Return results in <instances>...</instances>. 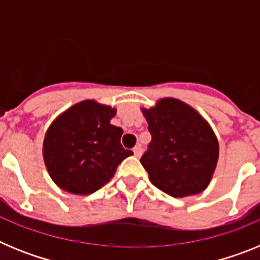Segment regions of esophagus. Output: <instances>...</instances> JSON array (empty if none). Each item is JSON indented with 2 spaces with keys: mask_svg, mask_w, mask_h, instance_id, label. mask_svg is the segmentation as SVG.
<instances>
[{
  "mask_svg": "<svg viewBox=\"0 0 260 260\" xmlns=\"http://www.w3.org/2000/svg\"><path fill=\"white\" fill-rule=\"evenodd\" d=\"M133 151H134V155L137 156V157H141L142 152H143V148H142V146H135Z\"/></svg>",
  "mask_w": 260,
  "mask_h": 260,
  "instance_id": "esophagus-1",
  "label": "esophagus"
}]
</instances>
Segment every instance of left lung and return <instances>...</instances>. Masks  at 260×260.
Returning <instances> with one entry per match:
<instances>
[{
    "instance_id": "obj_1",
    "label": "left lung",
    "mask_w": 260,
    "mask_h": 260,
    "mask_svg": "<svg viewBox=\"0 0 260 260\" xmlns=\"http://www.w3.org/2000/svg\"><path fill=\"white\" fill-rule=\"evenodd\" d=\"M142 112L152 139L141 162L151 182L174 198L203 191L219 158V142L207 121L173 98Z\"/></svg>"
}]
</instances>
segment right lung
<instances>
[{"label": "right lung", "mask_w": 260, "mask_h": 260, "mask_svg": "<svg viewBox=\"0 0 260 260\" xmlns=\"http://www.w3.org/2000/svg\"><path fill=\"white\" fill-rule=\"evenodd\" d=\"M114 116V108L84 100L53 121L45 134L43 156L58 187L71 194H92L133 155L121 144L122 128L110 123Z\"/></svg>", "instance_id": "add662e5"}]
</instances>
